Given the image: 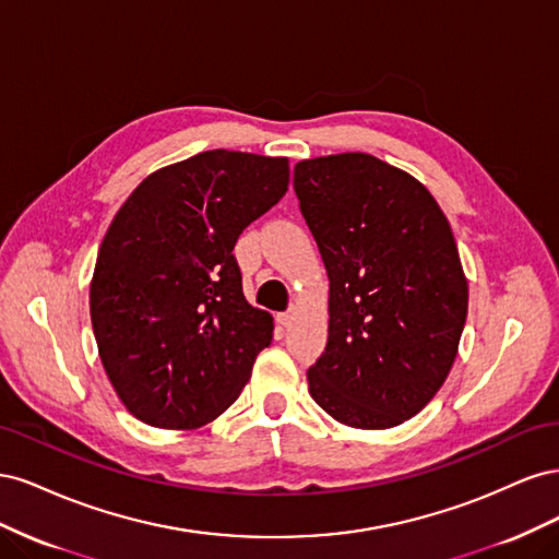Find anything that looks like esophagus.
<instances>
[{
	"label": "esophagus",
	"instance_id": "1",
	"mask_svg": "<svg viewBox=\"0 0 559 559\" xmlns=\"http://www.w3.org/2000/svg\"><path fill=\"white\" fill-rule=\"evenodd\" d=\"M277 321H280L282 326H292V321H294V308L286 310V312H280V314H277Z\"/></svg>",
	"mask_w": 559,
	"mask_h": 559
}]
</instances>
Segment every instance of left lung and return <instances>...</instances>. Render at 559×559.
Instances as JSON below:
<instances>
[{
	"label": "left lung",
	"mask_w": 559,
	"mask_h": 559,
	"mask_svg": "<svg viewBox=\"0 0 559 559\" xmlns=\"http://www.w3.org/2000/svg\"><path fill=\"white\" fill-rule=\"evenodd\" d=\"M294 191L331 282L310 394L347 427H396L443 386L464 331L448 218L415 177L368 154L300 160Z\"/></svg>",
	"instance_id": "left-lung-1"
}]
</instances>
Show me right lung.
<instances>
[{
  "instance_id": "obj_1",
  "label": "right lung",
  "mask_w": 559,
  "mask_h": 559,
  "mask_svg": "<svg viewBox=\"0 0 559 559\" xmlns=\"http://www.w3.org/2000/svg\"><path fill=\"white\" fill-rule=\"evenodd\" d=\"M286 186V158L214 148L146 177L114 216L91 319L118 399L144 425L195 429L240 396L273 317L247 302L233 247Z\"/></svg>"
}]
</instances>
